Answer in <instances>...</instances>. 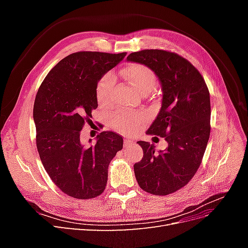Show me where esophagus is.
I'll use <instances>...</instances> for the list:
<instances>
[{"label":"esophagus","instance_id":"esophagus-1","mask_svg":"<svg viewBox=\"0 0 248 248\" xmlns=\"http://www.w3.org/2000/svg\"><path fill=\"white\" fill-rule=\"evenodd\" d=\"M132 144H133L132 140H124V147H125V148L130 147Z\"/></svg>","mask_w":248,"mask_h":248}]
</instances>
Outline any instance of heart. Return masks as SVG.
<instances>
[{
    "label": "heart",
    "mask_w": 248,
    "mask_h": 248,
    "mask_svg": "<svg viewBox=\"0 0 248 248\" xmlns=\"http://www.w3.org/2000/svg\"><path fill=\"white\" fill-rule=\"evenodd\" d=\"M128 80L132 88L140 94H148L156 86V77L149 67L141 64H131L120 71ZM115 86V78L111 74L104 76L97 84L96 97L101 106H108L111 100L112 89ZM140 121V115H131L126 111H119L111 116L110 122L116 128L128 132Z\"/></svg>",
    "instance_id": "1"
}]
</instances>
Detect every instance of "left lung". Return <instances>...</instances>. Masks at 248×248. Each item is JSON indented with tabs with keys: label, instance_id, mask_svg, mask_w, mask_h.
Instances as JSON below:
<instances>
[{
	"label": "left lung",
	"instance_id": "obj_1",
	"mask_svg": "<svg viewBox=\"0 0 248 248\" xmlns=\"http://www.w3.org/2000/svg\"><path fill=\"white\" fill-rule=\"evenodd\" d=\"M127 60L146 65L159 78L161 108L147 133L169 144L157 154L154 144L138 141L144 156L133 166L134 175L142 190L168 196L188 183L201 166L211 129L209 90L196 67L176 52L144 49Z\"/></svg>",
	"mask_w": 248,
	"mask_h": 248
}]
</instances>
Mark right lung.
Returning <instances> with one entry per match:
<instances>
[{"mask_svg":"<svg viewBox=\"0 0 248 248\" xmlns=\"http://www.w3.org/2000/svg\"><path fill=\"white\" fill-rule=\"evenodd\" d=\"M125 56L74 52L48 72L37 92L33 118L41 162L58 188L74 199L100 196L108 183L109 162L123 148L122 137L112 131H102L94 146L85 147L80 130L98 107L99 79Z\"/></svg>","mask_w":248,"mask_h":248,"instance_id":"add662e5","label":"right lung"}]
</instances>
